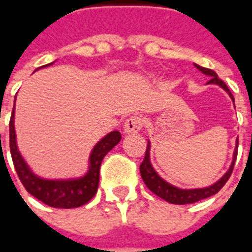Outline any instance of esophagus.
<instances>
[{
    "mask_svg": "<svg viewBox=\"0 0 252 252\" xmlns=\"http://www.w3.org/2000/svg\"><path fill=\"white\" fill-rule=\"evenodd\" d=\"M144 120L140 116H131L124 123V132L126 133H136L143 128Z\"/></svg>",
    "mask_w": 252,
    "mask_h": 252,
    "instance_id": "1",
    "label": "esophagus"
}]
</instances>
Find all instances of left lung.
Masks as SVG:
<instances>
[{
    "label": "left lung",
    "instance_id": "1",
    "mask_svg": "<svg viewBox=\"0 0 252 252\" xmlns=\"http://www.w3.org/2000/svg\"><path fill=\"white\" fill-rule=\"evenodd\" d=\"M195 67L200 70L201 72H204L205 75H209L211 79L208 81V83H213V85H219L220 88H222L228 94L229 97L232 98L233 104H235V99H233L232 93L229 92V89L225 83L222 82L220 78L217 77V74L211 68H205V67H201L198 64H195ZM238 144L239 140L236 142V150L233 153V160L231 167L228 170L225 174L222 175L220 180L217 181L216 184H213L212 186H208V188H202V189H180V188H175V186L170 185L169 182H166L164 180H162L157 171L153 169V166L150 163V142L147 144V150H146V155H144V159H143L142 164H140V174H142V178L144 181V184L147 186L148 189L153 191L154 194H157L160 198H163L164 201H167L170 204H177V205H185V204H193V202H197V201L205 200L211 195L216 194L219 190L221 189L222 186L227 184V181L229 180V177L232 174L233 166H235V160H236V157H238Z\"/></svg>",
    "mask_w": 252,
    "mask_h": 252
}]
</instances>
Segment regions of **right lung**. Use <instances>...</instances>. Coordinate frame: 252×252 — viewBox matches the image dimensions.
I'll use <instances>...</instances> for the list:
<instances>
[{"instance_id": "obj_1", "label": "right lung", "mask_w": 252, "mask_h": 252, "mask_svg": "<svg viewBox=\"0 0 252 252\" xmlns=\"http://www.w3.org/2000/svg\"><path fill=\"white\" fill-rule=\"evenodd\" d=\"M120 140L121 135L119 131L110 132L106 136L102 137L94 146L92 155H90V167H89L88 174L82 178L64 181L43 180L31 171L28 164L25 163V160L17 150L16 131H14V108L10 121H9V146H10V155H12L16 173L30 194L52 208H64V209L78 208L92 200L98 189L101 162L105 155Z\"/></svg>"}]
</instances>
